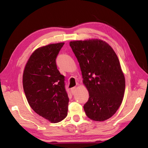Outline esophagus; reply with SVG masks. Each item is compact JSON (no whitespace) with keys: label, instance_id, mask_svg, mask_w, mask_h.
<instances>
[{"label":"esophagus","instance_id":"obj_1","mask_svg":"<svg viewBox=\"0 0 148 148\" xmlns=\"http://www.w3.org/2000/svg\"><path fill=\"white\" fill-rule=\"evenodd\" d=\"M76 87H72V88H71V92L72 94H74V92H75V91H76Z\"/></svg>","mask_w":148,"mask_h":148}]
</instances>
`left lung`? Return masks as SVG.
I'll list each match as a JSON object with an SVG mask.
<instances>
[{"mask_svg": "<svg viewBox=\"0 0 148 148\" xmlns=\"http://www.w3.org/2000/svg\"><path fill=\"white\" fill-rule=\"evenodd\" d=\"M89 91L84 105L87 116L102 121L116 113L124 96L125 80L117 55L110 45L92 39L70 42Z\"/></svg>", "mask_w": 148, "mask_h": 148, "instance_id": "left-lung-1", "label": "left lung"}]
</instances>
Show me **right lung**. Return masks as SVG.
Masks as SVG:
<instances>
[{
    "label": "right lung",
    "mask_w": 148,
    "mask_h": 148,
    "mask_svg": "<svg viewBox=\"0 0 148 148\" xmlns=\"http://www.w3.org/2000/svg\"><path fill=\"white\" fill-rule=\"evenodd\" d=\"M64 44H52L35 50L23 75V89L30 106L51 123L62 121L68 112L69 99L64 76L56 64V58Z\"/></svg>",
    "instance_id": "1"
}]
</instances>
